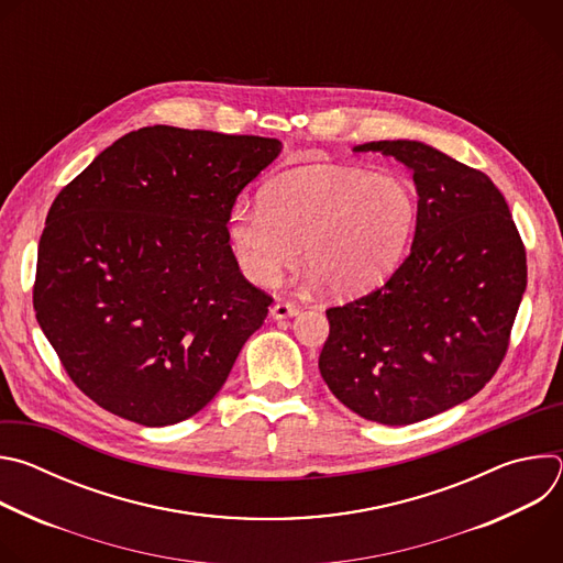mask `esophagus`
I'll return each mask as SVG.
<instances>
[{"label": "esophagus", "mask_w": 563, "mask_h": 563, "mask_svg": "<svg viewBox=\"0 0 563 563\" xmlns=\"http://www.w3.org/2000/svg\"><path fill=\"white\" fill-rule=\"evenodd\" d=\"M269 313H272V318H274V320L291 318V316H296V313H298V305H294V302H289V300H276V302L272 305Z\"/></svg>", "instance_id": "1"}]
</instances>
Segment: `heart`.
<instances>
[{
    "instance_id": "obj_1",
    "label": "heart",
    "mask_w": 563,
    "mask_h": 563,
    "mask_svg": "<svg viewBox=\"0 0 563 563\" xmlns=\"http://www.w3.org/2000/svg\"><path fill=\"white\" fill-rule=\"evenodd\" d=\"M415 227L417 198L406 180L352 167L287 174L263 191V205L238 202L227 222L252 283L272 285L302 252L336 296L380 285L404 261Z\"/></svg>"
}]
</instances>
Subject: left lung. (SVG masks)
<instances>
[{
  "instance_id": "left-lung-1",
  "label": "left lung",
  "mask_w": 563,
  "mask_h": 563,
  "mask_svg": "<svg viewBox=\"0 0 563 563\" xmlns=\"http://www.w3.org/2000/svg\"><path fill=\"white\" fill-rule=\"evenodd\" d=\"M415 176V243L385 285L330 307L318 369L352 412L410 426L472 398L499 369L528 283L526 250L495 183L417 140L354 146Z\"/></svg>"
}]
</instances>
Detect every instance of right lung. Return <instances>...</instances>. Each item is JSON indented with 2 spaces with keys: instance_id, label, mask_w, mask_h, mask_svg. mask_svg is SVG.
Returning <instances> with one entry per match:
<instances>
[{
  "instance_id": "obj_1",
  "label": "right lung",
  "mask_w": 563,
  "mask_h": 563,
  "mask_svg": "<svg viewBox=\"0 0 563 563\" xmlns=\"http://www.w3.org/2000/svg\"><path fill=\"white\" fill-rule=\"evenodd\" d=\"M276 137L144 126L53 200L33 307L70 380L126 421L163 428L224 385L272 296L240 274L229 211Z\"/></svg>"
}]
</instances>
